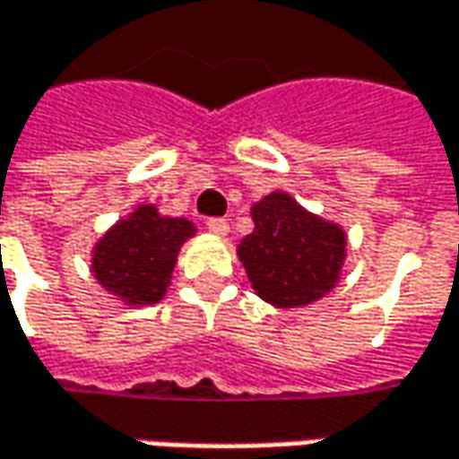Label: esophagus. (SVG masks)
Instances as JSON below:
<instances>
[{"instance_id":"1","label":"esophagus","mask_w":459,"mask_h":459,"mask_svg":"<svg viewBox=\"0 0 459 459\" xmlns=\"http://www.w3.org/2000/svg\"><path fill=\"white\" fill-rule=\"evenodd\" d=\"M207 229L218 236H226L229 233V221L226 218H207Z\"/></svg>"}]
</instances>
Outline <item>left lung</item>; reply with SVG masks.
Here are the masks:
<instances>
[{
    "label": "left lung",
    "mask_w": 459,
    "mask_h": 459,
    "mask_svg": "<svg viewBox=\"0 0 459 459\" xmlns=\"http://www.w3.org/2000/svg\"><path fill=\"white\" fill-rule=\"evenodd\" d=\"M255 230L238 244L252 289L275 307H302L339 281L344 230L273 191L252 207Z\"/></svg>",
    "instance_id": "left-lung-1"
}]
</instances>
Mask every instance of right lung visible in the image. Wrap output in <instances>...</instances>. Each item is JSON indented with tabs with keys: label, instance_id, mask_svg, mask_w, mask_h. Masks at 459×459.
Instances as JSON below:
<instances>
[{
	"label": "right lung",
	"instance_id": "obj_1",
	"mask_svg": "<svg viewBox=\"0 0 459 459\" xmlns=\"http://www.w3.org/2000/svg\"><path fill=\"white\" fill-rule=\"evenodd\" d=\"M194 236L184 218H162L144 204L109 229L94 247L91 271L97 281L128 305H154L165 297L178 249Z\"/></svg>",
	"mask_w": 459,
	"mask_h": 459
}]
</instances>
